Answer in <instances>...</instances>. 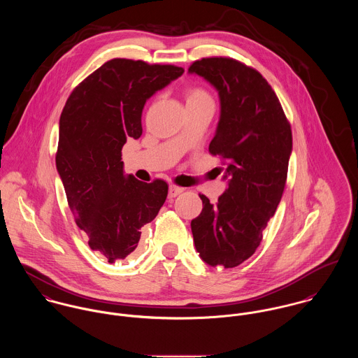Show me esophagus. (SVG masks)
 I'll return each mask as SVG.
<instances>
[{"label": "esophagus", "instance_id": "esophagus-1", "mask_svg": "<svg viewBox=\"0 0 358 358\" xmlns=\"http://www.w3.org/2000/svg\"><path fill=\"white\" fill-rule=\"evenodd\" d=\"M183 192H185L183 187H179V186H176V185H171V186H169V194H168V196H169L171 199H173V197L182 194Z\"/></svg>", "mask_w": 358, "mask_h": 358}]
</instances>
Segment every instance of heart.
Returning a JSON list of instances; mask_svg holds the SVG:
<instances>
[{"label":"heart","instance_id":"b5f03b06","mask_svg":"<svg viewBox=\"0 0 358 358\" xmlns=\"http://www.w3.org/2000/svg\"><path fill=\"white\" fill-rule=\"evenodd\" d=\"M204 101H210V95L208 91L201 88V87H190L186 90V102H204Z\"/></svg>","mask_w":358,"mask_h":358}]
</instances>
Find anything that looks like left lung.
<instances>
[{
	"label": "left lung",
	"mask_w": 358,
	"mask_h": 358,
	"mask_svg": "<svg viewBox=\"0 0 358 358\" xmlns=\"http://www.w3.org/2000/svg\"><path fill=\"white\" fill-rule=\"evenodd\" d=\"M189 73L219 92L220 120L209 143L229 187L192 220L196 250L209 266L231 268L255 254L281 201L292 152L291 124L275 92L251 66L224 56L203 57Z\"/></svg>",
	"instance_id": "left-lung-1"
}]
</instances>
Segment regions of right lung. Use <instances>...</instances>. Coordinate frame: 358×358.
I'll use <instances>...</instances> for the list:
<instances>
[{
    "mask_svg": "<svg viewBox=\"0 0 358 358\" xmlns=\"http://www.w3.org/2000/svg\"><path fill=\"white\" fill-rule=\"evenodd\" d=\"M183 71L115 57L81 81L63 107L56 168L77 226L108 263L136 250L142 226L166 200L165 180L124 175L121 150L128 138H141L146 101Z\"/></svg>",
    "mask_w": 358,
    "mask_h": 358,
    "instance_id": "1",
    "label": "right lung"
}]
</instances>
